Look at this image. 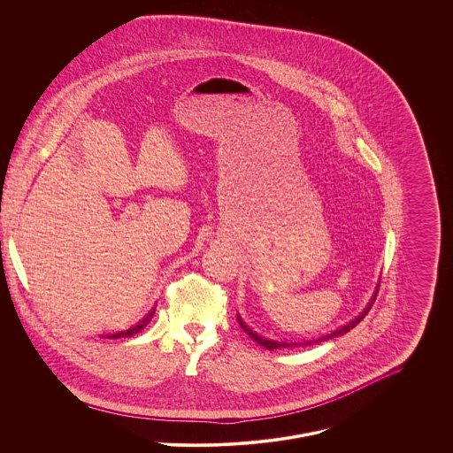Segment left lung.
I'll return each instance as SVG.
<instances>
[{"label":"left lung","instance_id":"left-lung-1","mask_svg":"<svg viewBox=\"0 0 453 453\" xmlns=\"http://www.w3.org/2000/svg\"><path fill=\"white\" fill-rule=\"evenodd\" d=\"M377 292H379V286L375 288V292H373V296H372L371 303L367 304V308L357 317V319H353L351 322H348L346 326H342V327H339V329L332 330L330 334H326V335H320V337H313V339H306V341H303V342H288V341H273V339H268V337H265V335H259V334H256L254 330L250 329L247 324L242 322V319H241V315L237 313V322L241 324V327L244 329L247 335H250L257 344H261V346H265L266 349H280V348H296V346H311V344H319V342H324V341H329V339H334V337H339V335H344L346 332H349L351 329H355L364 319H365V315L371 311L372 304L375 303V297H377Z\"/></svg>","mask_w":453,"mask_h":453}]
</instances>
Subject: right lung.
<instances>
[{"label": "right lung", "instance_id": "1", "mask_svg": "<svg viewBox=\"0 0 453 453\" xmlns=\"http://www.w3.org/2000/svg\"><path fill=\"white\" fill-rule=\"evenodd\" d=\"M154 313H156V310H152L150 313H147L134 327H131V329L123 330V332H116V334H111V335H107L109 339H118V337H131V335H134V334H138L140 330L143 329L149 322H150V319L154 317Z\"/></svg>", "mask_w": 453, "mask_h": 453}]
</instances>
